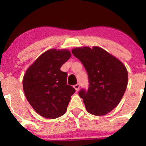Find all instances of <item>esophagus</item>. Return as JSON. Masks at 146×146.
Returning a JSON list of instances; mask_svg holds the SVG:
<instances>
[{
	"mask_svg": "<svg viewBox=\"0 0 146 146\" xmlns=\"http://www.w3.org/2000/svg\"><path fill=\"white\" fill-rule=\"evenodd\" d=\"M80 84H75V86H74V88H75V90H77V91H78V90L80 89Z\"/></svg>",
	"mask_w": 146,
	"mask_h": 146,
	"instance_id": "obj_1",
	"label": "esophagus"
}]
</instances>
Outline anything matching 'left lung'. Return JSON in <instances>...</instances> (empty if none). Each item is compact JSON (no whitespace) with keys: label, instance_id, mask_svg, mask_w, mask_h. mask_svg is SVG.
Listing matches in <instances>:
<instances>
[{"label":"left lung","instance_id":"left-lung-1","mask_svg":"<svg viewBox=\"0 0 146 146\" xmlns=\"http://www.w3.org/2000/svg\"><path fill=\"white\" fill-rule=\"evenodd\" d=\"M72 53L83 64L88 74V89L79 91L87 111L101 116L113 110L128 84V71L123 63L98 46L74 48Z\"/></svg>","mask_w":146,"mask_h":146}]
</instances>
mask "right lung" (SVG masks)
I'll return each instance as SVG.
<instances>
[{
    "instance_id": "1",
    "label": "right lung",
    "mask_w": 146,
    "mask_h": 146,
    "mask_svg": "<svg viewBox=\"0 0 146 146\" xmlns=\"http://www.w3.org/2000/svg\"><path fill=\"white\" fill-rule=\"evenodd\" d=\"M70 58L67 50H48L38 57L24 75L23 90L27 100L36 113L45 118L63 115L75 92L66 84L67 73L60 70Z\"/></svg>"
}]
</instances>
